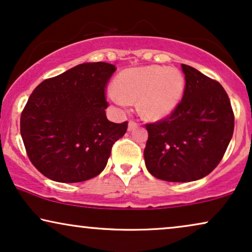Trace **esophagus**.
<instances>
[{
	"mask_svg": "<svg viewBox=\"0 0 252 252\" xmlns=\"http://www.w3.org/2000/svg\"><path fill=\"white\" fill-rule=\"evenodd\" d=\"M137 126H138V124H137L135 121H129V124H128V130L129 131H131V130H133L135 128H137Z\"/></svg>",
	"mask_w": 252,
	"mask_h": 252,
	"instance_id": "1",
	"label": "esophagus"
}]
</instances>
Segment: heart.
I'll use <instances>...</instances> for the list:
<instances>
[{"instance_id":"heart-1","label":"heart","mask_w":252,"mask_h":252,"mask_svg":"<svg viewBox=\"0 0 252 252\" xmlns=\"http://www.w3.org/2000/svg\"><path fill=\"white\" fill-rule=\"evenodd\" d=\"M116 89L109 97L126 107L137 100V110L146 120L157 121L171 115L183 98L185 78L179 69L158 65L126 68L115 79Z\"/></svg>"}]
</instances>
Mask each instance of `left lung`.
I'll return each mask as SVG.
<instances>
[{
    "instance_id": "left-lung-1",
    "label": "left lung",
    "mask_w": 252,
    "mask_h": 252,
    "mask_svg": "<svg viewBox=\"0 0 252 252\" xmlns=\"http://www.w3.org/2000/svg\"><path fill=\"white\" fill-rule=\"evenodd\" d=\"M185 91L176 110L146 124V168L172 183L208 176L218 166L234 133V113L228 94L218 81L189 65H181Z\"/></svg>"
}]
</instances>
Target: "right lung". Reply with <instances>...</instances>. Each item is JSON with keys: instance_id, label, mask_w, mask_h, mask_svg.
Returning a JSON list of instances; mask_svg holds the SVG:
<instances>
[{"instance_id": "1", "label": "right lung", "mask_w": 252, "mask_h": 252, "mask_svg": "<svg viewBox=\"0 0 252 252\" xmlns=\"http://www.w3.org/2000/svg\"><path fill=\"white\" fill-rule=\"evenodd\" d=\"M115 65L85 63L40 82L21 115L28 157L46 178L81 183L106 167L128 122L108 121L104 96Z\"/></svg>"}]
</instances>
